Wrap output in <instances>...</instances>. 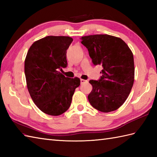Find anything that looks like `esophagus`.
Returning <instances> with one entry per match:
<instances>
[{
    "label": "esophagus",
    "mask_w": 157,
    "mask_h": 157,
    "mask_svg": "<svg viewBox=\"0 0 157 157\" xmlns=\"http://www.w3.org/2000/svg\"><path fill=\"white\" fill-rule=\"evenodd\" d=\"M80 82H81V84H84V83H85V82H86L87 81L85 80V79H80Z\"/></svg>",
    "instance_id": "34e87169"
}]
</instances>
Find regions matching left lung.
<instances>
[{
	"label": "left lung",
	"instance_id": "1",
	"mask_svg": "<svg viewBox=\"0 0 157 157\" xmlns=\"http://www.w3.org/2000/svg\"><path fill=\"white\" fill-rule=\"evenodd\" d=\"M93 64L102 65L98 81L90 80V105L103 113L118 109L128 98L134 82V56L122 39L107 34L82 36Z\"/></svg>",
	"mask_w": 157,
	"mask_h": 157
}]
</instances>
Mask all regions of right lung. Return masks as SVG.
<instances>
[{
  "mask_svg": "<svg viewBox=\"0 0 157 157\" xmlns=\"http://www.w3.org/2000/svg\"><path fill=\"white\" fill-rule=\"evenodd\" d=\"M69 36H48L34 42L25 59L27 88L32 101L46 114L58 116L67 111L80 79L65 77L59 70L67 65Z\"/></svg>",
  "mask_w": 157,
  "mask_h": 157,
  "instance_id": "right-lung-1",
  "label": "right lung"
}]
</instances>
